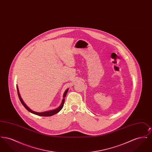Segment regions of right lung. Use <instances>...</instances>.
<instances>
[{
	"label": "right lung",
	"instance_id": "add662e5",
	"mask_svg": "<svg viewBox=\"0 0 152 152\" xmlns=\"http://www.w3.org/2000/svg\"><path fill=\"white\" fill-rule=\"evenodd\" d=\"M16 88H17L19 100H20V102H22L23 105L25 107V108L27 110H28L29 112H31V113H33V114H35V115H37V116H45V117L52 116V115H53L57 113L59 111L61 110V109L63 108V106H64V101H65V96H66V94L68 91V89H66L65 90V91L64 92V94H63V99L62 102H61L60 105L57 108L53 109V110H51L45 111V112H35V111L32 110V109H31L29 108V107L24 103V102L23 101V99H22V97H21V96H20V94H19V89H18V86H16Z\"/></svg>",
	"mask_w": 152,
	"mask_h": 152
}]
</instances>
